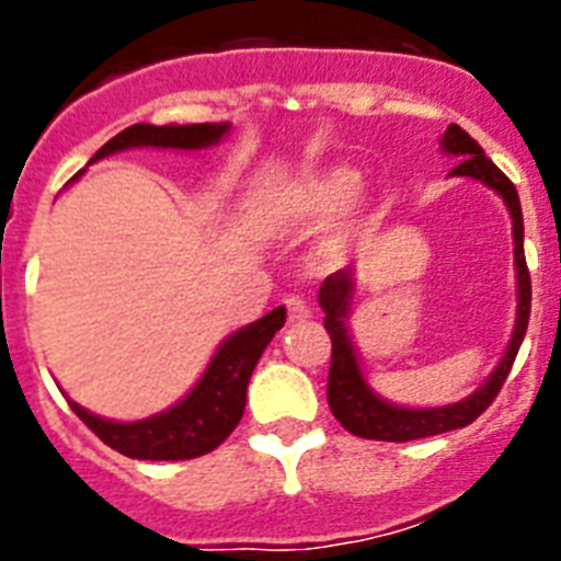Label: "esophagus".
<instances>
[{"label": "esophagus", "mask_w": 561, "mask_h": 561, "mask_svg": "<svg viewBox=\"0 0 561 561\" xmlns=\"http://www.w3.org/2000/svg\"><path fill=\"white\" fill-rule=\"evenodd\" d=\"M286 311H289L291 323H300V320H306V317L311 314L304 297H295V295L286 297Z\"/></svg>", "instance_id": "1"}]
</instances>
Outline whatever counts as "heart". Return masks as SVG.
Wrapping results in <instances>:
<instances>
[{
  "instance_id": "1",
  "label": "heart",
  "mask_w": 561,
  "mask_h": 561,
  "mask_svg": "<svg viewBox=\"0 0 561 561\" xmlns=\"http://www.w3.org/2000/svg\"><path fill=\"white\" fill-rule=\"evenodd\" d=\"M354 191V173H317V176H309V180L291 187L284 199H280V205H277V213H280V219L291 221V225H325V221L336 219L345 210Z\"/></svg>"
}]
</instances>
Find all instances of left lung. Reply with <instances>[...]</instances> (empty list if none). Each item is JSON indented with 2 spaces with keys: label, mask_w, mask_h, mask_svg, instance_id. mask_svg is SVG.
Masks as SVG:
<instances>
[{
  "label": "left lung",
  "mask_w": 561,
  "mask_h": 561,
  "mask_svg": "<svg viewBox=\"0 0 561 561\" xmlns=\"http://www.w3.org/2000/svg\"><path fill=\"white\" fill-rule=\"evenodd\" d=\"M444 151L458 157V165L453 168V176H472V180L485 182V185L497 191L505 199L514 219V261H517V284H519V306H517V325H514L512 342L505 351L503 362H500L494 374L489 376L483 388L474 390L469 399L449 404V408L435 410H408L396 408L381 401L374 390L368 388V381L362 376L359 362H356L354 345L345 331L342 317L348 314L351 304V272H334L320 286V306L325 311V331L331 336V368H329V408L334 419L348 433L359 435L368 440H415L430 438V435L449 433V430H460L466 424H472L480 413H483L494 399H497L503 381L512 374V365L517 359V351L523 345L525 329H528V317H531V275H528V264H525L523 250V210H519V196L514 182L494 165L483 153V148L458 126L449 123V128L440 137Z\"/></svg>",
  "instance_id": "1"
}]
</instances>
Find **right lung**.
I'll use <instances>...</instances> for the list:
<instances>
[{"label":"right lung","mask_w":561,"mask_h":561,"mask_svg":"<svg viewBox=\"0 0 561 561\" xmlns=\"http://www.w3.org/2000/svg\"><path fill=\"white\" fill-rule=\"evenodd\" d=\"M227 123H196V126H137L123 128L114 134L112 140L92 157V162L103 160L108 153L123 151V148L151 146V148H205L219 142L227 134ZM286 323V309L277 306L257 323L247 325L238 334L216 351L213 362L207 365L199 385L176 404L160 415H151L146 421H106L78 408L76 401H69V408L78 419L87 424L106 447L117 449L126 458L137 460H191L199 455L213 453L225 444L227 435L238 427V421L244 415L247 404V385L255 370L257 359Z\"/></svg>","instance_id":"add662e5"}]
</instances>
